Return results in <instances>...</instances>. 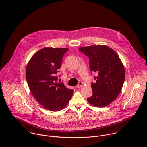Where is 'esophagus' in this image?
Listing matches in <instances>:
<instances>
[{
	"mask_svg": "<svg viewBox=\"0 0 147 147\" xmlns=\"http://www.w3.org/2000/svg\"><path fill=\"white\" fill-rule=\"evenodd\" d=\"M83 83L82 82H79L78 83V84L77 85L76 87L78 88H80V87L83 85Z\"/></svg>",
	"mask_w": 147,
	"mask_h": 147,
	"instance_id": "1",
	"label": "esophagus"
}]
</instances>
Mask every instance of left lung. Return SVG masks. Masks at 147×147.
I'll list each match as a JSON object with an SVG mask.
<instances>
[{"label": "left lung", "instance_id": "left-lung-1", "mask_svg": "<svg viewBox=\"0 0 147 147\" xmlns=\"http://www.w3.org/2000/svg\"><path fill=\"white\" fill-rule=\"evenodd\" d=\"M79 50L89 58V69L98 74L91 83L93 94L87 98L94 106L105 107L118 97L125 79V71L118 55L105 45L82 47Z\"/></svg>", "mask_w": 147, "mask_h": 147}]
</instances>
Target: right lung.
Listing matches in <instances>:
<instances>
[{"label": "right lung", "mask_w": 147, "mask_h": 147, "mask_svg": "<svg viewBox=\"0 0 147 147\" xmlns=\"http://www.w3.org/2000/svg\"><path fill=\"white\" fill-rule=\"evenodd\" d=\"M67 48L45 47L33 55L27 65L26 79L29 89L45 109L57 111L69 102L74 90L55 83Z\"/></svg>", "instance_id": "add662e5"}]
</instances>
